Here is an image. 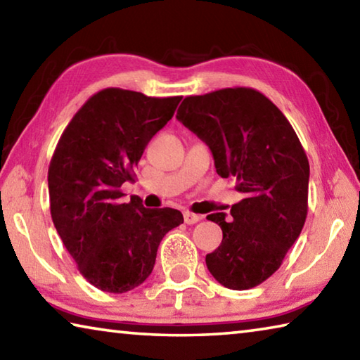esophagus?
Listing matches in <instances>:
<instances>
[{
	"label": "esophagus",
	"mask_w": 360,
	"mask_h": 360,
	"mask_svg": "<svg viewBox=\"0 0 360 360\" xmlns=\"http://www.w3.org/2000/svg\"><path fill=\"white\" fill-rule=\"evenodd\" d=\"M198 221H202V216L200 214H193L191 211H184V222L186 224H197Z\"/></svg>",
	"instance_id": "esophagus-1"
}]
</instances>
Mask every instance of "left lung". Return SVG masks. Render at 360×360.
<instances>
[{
  "label": "left lung",
  "instance_id": "8db88e82",
  "mask_svg": "<svg viewBox=\"0 0 360 360\" xmlns=\"http://www.w3.org/2000/svg\"><path fill=\"white\" fill-rule=\"evenodd\" d=\"M176 119L210 146L217 174L233 176L245 193L229 217H206L222 229L206 266L225 288H255L281 266L307 221L309 163L300 139L276 105L249 87L186 96Z\"/></svg>",
  "mask_w": 360,
  "mask_h": 360
}]
</instances>
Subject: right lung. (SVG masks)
Masks as SVG:
<instances>
[{"label":"right lung","mask_w":360,"mask_h":360,"mask_svg":"<svg viewBox=\"0 0 360 360\" xmlns=\"http://www.w3.org/2000/svg\"><path fill=\"white\" fill-rule=\"evenodd\" d=\"M181 98L103 89L75 114L53 150L47 173L53 225L81 275L101 290L124 294L143 284L163 236L184 222L181 211L144 208L136 195L124 203L120 191L135 181L146 146Z\"/></svg>","instance_id":"add662e5"}]
</instances>
